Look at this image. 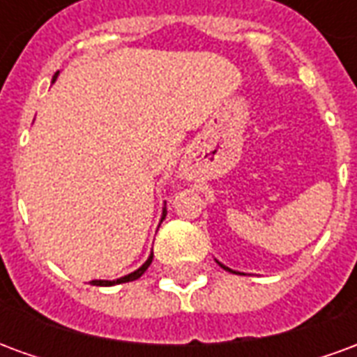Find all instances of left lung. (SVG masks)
<instances>
[{
    "instance_id": "1",
    "label": "left lung",
    "mask_w": 357,
    "mask_h": 357,
    "mask_svg": "<svg viewBox=\"0 0 357 357\" xmlns=\"http://www.w3.org/2000/svg\"><path fill=\"white\" fill-rule=\"evenodd\" d=\"M218 264H220V262H218ZM220 266H222V268H224V269H227V271H231V269H229V268H225L224 264H220Z\"/></svg>"
}]
</instances>
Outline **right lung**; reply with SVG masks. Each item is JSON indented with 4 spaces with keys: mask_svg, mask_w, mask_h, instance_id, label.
<instances>
[{
    "mask_svg": "<svg viewBox=\"0 0 357 357\" xmlns=\"http://www.w3.org/2000/svg\"><path fill=\"white\" fill-rule=\"evenodd\" d=\"M57 76H59V73L55 74V76H53V82L57 80ZM164 216H166V210H164V212H162V220H164ZM151 262H153V255L149 256L147 262L143 264V266H141L139 269H135V271H132V273H128V275L120 277V279H116V281H102V279H95V281H91V284H95V287H110V284H118V283H128V281H135V279H139V277L143 275L145 271H147V268H149V266H151Z\"/></svg>",
    "mask_w": 357,
    "mask_h": 357,
    "instance_id": "add662e5",
    "label": "right lung"
}]
</instances>
